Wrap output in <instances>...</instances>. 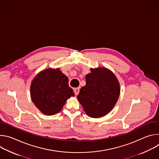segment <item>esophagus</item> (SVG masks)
Wrapping results in <instances>:
<instances>
[{"label": "esophagus", "mask_w": 159, "mask_h": 159, "mask_svg": "<svg viewBox=\"0 0 159 159\" xmlns=\"http://www.w3.org/2000/svg\"><path fill=\"white\" fill-rule=\"evenodd\" d=\"M79 90H80V87H77V88H74V92L75 93V94L77 96L79 94Z\"/></svg>", "instance_id": "obj_1"}]
</instances>
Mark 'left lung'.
I'll return each instance as SVG.
<instances>
[{"instance_id":"obj_1","label":"left lung","mask_w":159,"mask_h":159,"mask_svg":"<svg viewBox=\"0 0 159 159\" xmlns=\"http://www.w3.org/2000/svg\"><path fill=\"white\" fill-rule=\"evenodd\" d=\"M85 76L86 85L77 96L86 114L91 118L105 116L114 107L120 93L119 82L106 68L90 69Z\"/></svg>"}]
</instances>
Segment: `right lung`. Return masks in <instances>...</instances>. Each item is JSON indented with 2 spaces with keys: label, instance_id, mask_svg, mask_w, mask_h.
Instances as JSON below:
<instances>
[{
  "label": "right lung",
  "instance_id": "add662e5",
  "mask_svg": "<svg viewBox=\"0 0 159 159\" xmlns=\"http://www.w3.org/2000/svg\"><path fill=\"white\" fill-rule=\"evenodd\" d=\"M68 82V77L59 69H48L40 72L31 85L33 103L45 115L57 114L61 110L67 99L74 96Z\"/></svg>",
  "mask_w": 159,
  "mask_h": 159
}]
</instances>
